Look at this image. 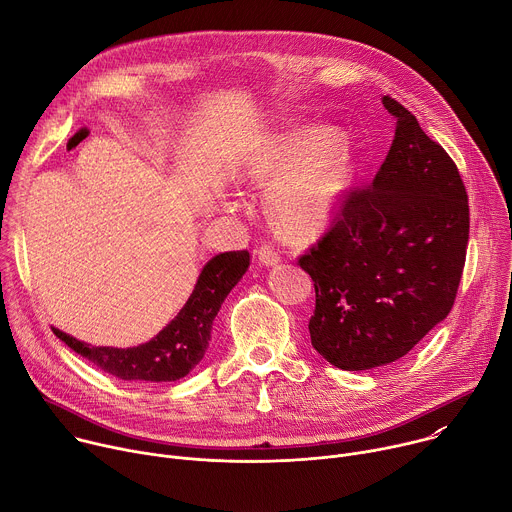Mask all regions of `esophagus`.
Instances as JSON below:
<instances>
[{"instance_id":"esophagus-1","label":"esophagus","mask_w":512,"mask_h":512,"mask_svg":"<svg viewBox=\"0 0 512 512\" xmlns=\"http://www.w3.org/2000/svg\"><path fill=\"white\" fill-rule=\"evenodd\" d=\"M255 257H257L263 265H267V267H273V265H277V263L281 261L279 253H277L271 245H261V247L255 251Z\"/></svg>"}]
</instances>
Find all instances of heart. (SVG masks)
I'll return each instance as SVG.
<instances>
[{
	"label": "heart",
	"instance_id": "obj_1",
	"mask_svg": "<svg viewBox=\"0 0 512 512\" xmlns=\"http://www.w3.org/2000/svg\"><path fill=\"white\" fill-rule=\"evenodd\" d=\"M330 129H302L269 141L247 174L271 182L267 212L273 227L294 239L324 231L338 212L350 182L352 160Z\"/></svg>",
	"mask_w": 512,
	"mask_h": 512
}]
</instances>
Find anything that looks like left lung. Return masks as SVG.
Masks as SVG:
<instances>
[{
    "label": "left lung",
    "mask_w": 512,
    "mask_h": 512,
    "mask_svg": "<svg viewBox=\"0 0 512 512\" xmlns=\"http://www.w3.org/2000/svg\"><path fill=\"white\" fill-rule=\"evenodd\" d=\"M383 105L397 127L381 170L346 192L298 259L316 287L312 346L342 371L405 356L450 314L466 261L470 210L454 160L401 103Z\"/></svg>",
    "instance_id": "left-lung-1"
}]
</instances>
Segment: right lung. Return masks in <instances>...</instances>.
<instances>
[{
    "instance_id": "obj_1",
    "label": "right lung",
    "mask_w": 512,
    "mask_h": 512,
    "mask_svg": "<svg viewBox=\"0 0 512 512\" xmlns=\"http://www.w3.org/2000/svg\"><path fill=\"white\" fill-rule=\"evenodd\" d=\"M249 251H229L212 257L200 271L192 294L178 316L150 342L133 348L91 346L58 328L52 332L103 373L123 381L170 383L186 377L204 358L212 322L231 289L249 269Z\"/></svg>"
}]
</instances>
